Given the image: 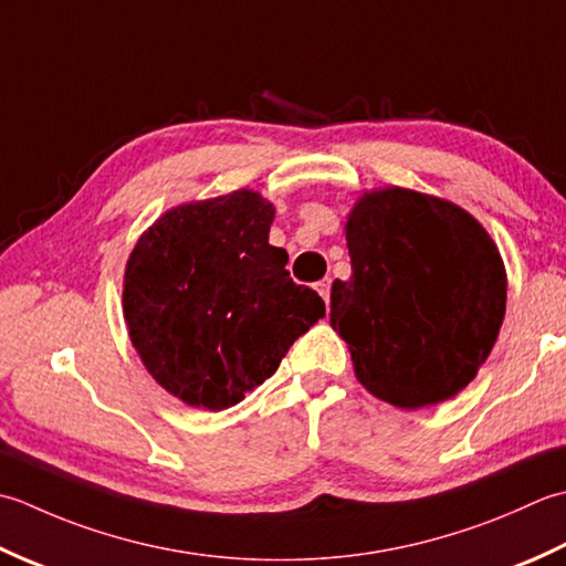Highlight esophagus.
<instances>
[{
  "label": "esophagus",
  "instance_id": "1",
  "mask_svg": "<svg viewBox=\"0 0 566 566\" xmlns=\"http://www.w3.org/2000/svg\"><path fill=\"white\" fill-rule=\"evenodd\" d=\"M317 293L322 295V300H325V303H329V291H332V281L329 279H322L317 285Z\"/></svg>",
  "mask_w": 566,
  "mask_h": 566
}]
</instances>
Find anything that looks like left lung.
Returning a JSON list of instances; mask_svg holds the SVG:
<instances>
[{
	"label": "left lung",
	"instance_id": "1",
	"mask_svg": "<svg viewBox=\"0 0 566 566\" xmlns=\"http://www.w3.org/2000/svg\"><path fill=\"white\" fill-rule=\"evenodd\" d=\"M352 279L332 285V327L380 400L418 410L457 396L505 315L501 253L474 217L430 195L366 192L347 222Z\"/></svg>",
	"mask_w": 566,
	"mask_h": 566
}]
</instances>
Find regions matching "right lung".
<instances>
[{"label":"right lung","mask_w":566,"mask_h":566,"mask_svg":"<svg viewBox=\"0 0 566 566\" xmlns=\"http://www.w3.org/2000/svg\"><path fill=\"white\" fill-rule=\"evenodd\" d=\"M259 192L180 205L138 239L124 275L132 344L160 386L192 408L224 410L275 374L325 303L269 244Z\"/></svg>","instance_id":"obj_1"}]
</instances>
